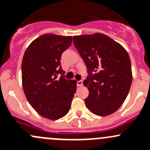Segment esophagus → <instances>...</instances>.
Here are the masks:
<instances>
[{
    "instance_id": "1",
    "label": "esophagus",
    "mask_w": 150,
    "mask_h": 150,
    "mask_svg": "<svg viewBox=\"0 0 150 150\" xmlns=\"http://www.w3.org/2000/svg\"><path fill=\"white\" fill-rule=\"evenodd\" d=\"M77 86H78V87L83 86V81H82V80H78V81L77 82Z\"/></svg>"
}]
</instances>
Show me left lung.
<instances>
[{
    "instance_id": "left-lung-1",
    "label": "left lung",
    "mask_w": 150,
    "mask_h": 150,
    "mask_svg": "<svg viewBox=\"0 0 150 150\" xmlns=\"http://www.w3.org/2000/svg\"><path fill=\"white\" fill-rule=\"evenodd\" d=\"M73 42L89 75L83 81L91 112L105 116L116 112L129 93L132 82L128 52L119 43L100 33L74 36Z\"/></svg>"
}]
</instances>
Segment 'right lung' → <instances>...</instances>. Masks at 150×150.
Wrapping results in <instances>:
<instances>
[{"mask_svg":"<svg viewBox=\"0 0 150 150\" xmlns=\"http://www.w3.org/2000/svg\"><path fill=\"white\" fill-rule=\"evenodd\" d=\"M72 41V37L43 34L30 44L22 59L25 96L39 114L50 120L60 119L68 113L76 91L77 81L66 80L60 65L62 53Z\"/></svg>","mask_w":150,"mask_h":150,"instance_id":"right-lung-1","label":"right lung"}]
</instances>
